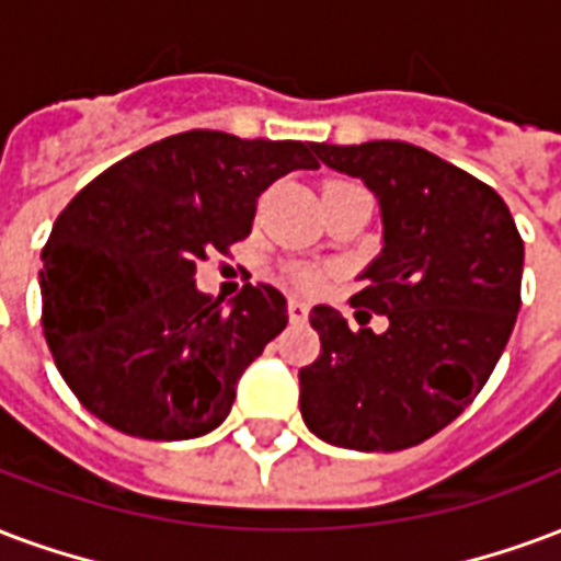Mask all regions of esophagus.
<instances>
[{
  "mask_svg": "<svg viewBox=\"0 0 561 561\" xmlns=\"http://www.w3.org/2000/svg\"><path fill=\"white\" fill-rule=\"evenodd\" d=\"M288 318H291L294 323H302L309 318V306L300 300H288Z\"/></svg>",
  "mask_w": 561,
  "mask_h": 561,
  "instance_id": "esophagus-1",
  "label": "esophagus"
}]
</instances>
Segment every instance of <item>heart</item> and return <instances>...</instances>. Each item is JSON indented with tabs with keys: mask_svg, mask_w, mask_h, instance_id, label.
Instances as JSON below:
<instances>
[{
	"mask_svg": "<svg viewBox=\"0 0 561 561\" xmlns=\"http://www.w3.org/2000/svg\"><path fill=\"white\" fill-rule=\"evenodd\" d=\"M291 276H294V282L300 285V288H318V285H321V273L312 267H297Z\"/></svg>",
	"mask_w": 561,
	"mask_h": 561,
	"instance_id": "1",
	"label": "heart"
}]
</instances>
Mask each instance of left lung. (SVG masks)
<instances>
[{
	"label": "left lung",
	"instance_id": "obj_1",
	"mask_svg": "<svg viewBox=\"0 0 561 561\" xmlns=\"http://www.w3.org/2000/svg\"><path fill=\"white\" fill-rule=\"evenodd\" d=\"M314 153L380 202L383 249L351 306L389 327L354 333L314 306L321 356L300 368L302 422L342 449H410L458 419L500 363L520 312L524 240L496 190L425 148L380 139Z\"/></svg>",
	"mask_w": 561,
	"mask_h": 561
}]
</instances>
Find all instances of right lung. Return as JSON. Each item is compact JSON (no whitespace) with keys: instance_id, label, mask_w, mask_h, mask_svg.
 I'll return each instance as SVG.
<instances>
[{"instance_id":"1","label":"right lung","mask_w":561,"mask_h":561,"mask_svg":"<svg viewBox=\"0 0 561 561\" xmlns=\"http://www.w3.org/2000/svg\"><path fill=\"white\" fill-rule=\"evenodd\" d=\"M312 142L190 130L110 165L70 198L41 261L44 335L70 392L122 434L193 439L222 425L240 375L288 323L273 285L222 306L196 261L252 231L259 196Z\"/></svg>"}]
</instances>
